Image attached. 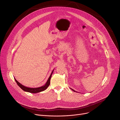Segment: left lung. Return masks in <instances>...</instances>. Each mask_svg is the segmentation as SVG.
I'll use <instances>...</instances> for the list:
<instances>
[{
	"instance_id": "1",
	"label": "left lung",
	"mask_w": 120,
	"mask_h": 120,
	"mask_svg": "<svg viewBox=\"0 0 120 120\" xmlns=\"http://www.w3.org/2000/svg\"><path fill=\"white\" fill-rule=\"evenodd\" d=\"M71 90H72V91H74V92H77V91H75V90H73V89H71Z\"/></svg>"
}]
</instances>
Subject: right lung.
<instances>
[{
    "label": "right lung",
    "instance_id": "right-lung-1",
    "mask_svg": "<svg viewBox=\"0 0 120 120\" xmlns=\"http://www.w3.org/2000/svg\"><path fill=\"white\" fill-rule=\"evenodd\" d=\"M54 69L53 70V71H52L49 77V78L48 81L46 83V84L40 87H38V88H29V87H27L26 86H23V85H22V84H21L20 83H19L16 79L15 78V81L16 82V83L17 84V85L21 88V89H22L23 90H24V91L26 92H30V93H38L40 92H41L45 90L49 86V85H50V79H51V77L52 76V74L53 72Z\"/></svg>",
    "mask_w": 120,
    "mask_h": 120
}]
</instances>
